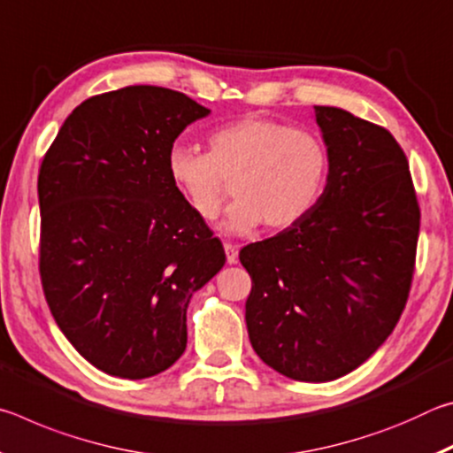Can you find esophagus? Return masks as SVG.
I'll list each match as a JSON object with an SVG mask.
<instances>
[{"mask_svg":"<svg viewBox=\"0 0 453 453\" xmlns=\"http://www.w3.org/2000/svg\"><path fill=\"white\" fill-rule=\"evenodd\" d=\"M224 250H226V259H227V264L232 265V264H237V248L235 245H232V243H224Z\"/></svg>","mask_w":453,"mask_h":453,"instance_id":"1","label":"esophagus"}]
</instances>
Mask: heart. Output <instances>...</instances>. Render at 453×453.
I'll list each match as a JSON object with an SVG mask.
<instances>
[{
  "label": "heart",
  "mask_w": 453,
  "mask_h": 453,
  "mask_svg": "<svg viewBox=\"0 0 453 453\" xmlns=\"http://www.w3.org/2000/svg\"><path fill=\"white\" fill-rule=\"evenodd\" d=\"M329 150L318 134L267 118H240L213 129L208 153L175 142L165 173L199 219L219 216L232 183L235 203L221 232L248 235L265 224L275 232L316 210L329 180Z\"/></svg>",
  "instance_id": "heart-1"
}]
</instances>
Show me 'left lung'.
<instances>
[{"label":"left lung","instance_id":"obj_1","mask_svg":"<svg viewBox=\"0 0 453 453\" xmlns=\"http://www.w3.org/2000/svg\"><path fill=\"white\" fill-rule=\"evenodd\" d=\"M329 150L324 197L308 218L245 245V324L262 362L297 381L362 365L408 302L419 205L394 135L340 107L316 105Z\"/></svg>","mask_w":453,"mask_h":453}]
</instances>
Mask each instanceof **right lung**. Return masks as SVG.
I'll use <instances>...</instances> for the list:
<instances>
[{"label": "right lung", "mask_w": 453, "mask_h": 453, "mask_svg": "<svg viewBox=\"0 0 453 453\" xmlns=\"http://www.w3.org/2000/svg\"><path fill=\"white\" fill-rule=\"evenodd\" d=\"M205 116L167 88L107 91L75 107L42 162L45 300L72 346L116 378L178 362L191 296L226 264L165 173L170 145Z\"/></svg>", "instance_id": "add662e5"}]
</instances>
